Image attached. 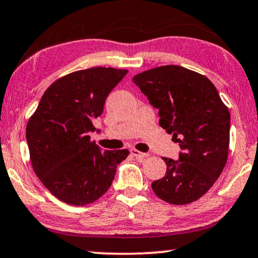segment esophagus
I'll use <instances>...</instances> for the list:
<instances>
[{
    "label": "esophagus",
    "instance_id": "obj_1",
    "mask_svg": "<svg viewBox=\"0 0 258 258\" xmlns=\"http://www.w3.org/2000/svg\"><path fill=\"white\" fill-rule=\"evenodd\" d=\"M131 154H132L133 156H136L137 159H139V160H142V159H145V157H147L148 156V154H146V153H141V152H139V151H137V149H131Z\"/></svg>",
    "mask_w": 258,
    "mask_h": 258
}]
</instances>
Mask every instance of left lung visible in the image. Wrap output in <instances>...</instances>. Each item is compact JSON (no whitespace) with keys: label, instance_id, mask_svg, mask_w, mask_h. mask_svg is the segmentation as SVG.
<instances>
[{"label":"left lung","instance_id":"obj_1","mask_svg":"<svg viewBox=\"0 0 258 258\" xmlns=\"http://www.w3.org/2000/svg\"><path fill=\"white\" fill-rule=\"evenodd\" d=\"M133 82L159 110L161 127L178 142V160L163 157L164 177L154 180L157 197L172 205L197 201L227 162L230 114L206 76L169 64L136 75Z\"/></svg>","mask_w":258,"mask_h":258}]
</instances>
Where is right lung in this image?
Segmentation results:
<instances>
[{"label": "right lung", "instance_id": "add662e5", "mask_svg": "<svg viewBox=\"0 0 258 258\" xmlns=\"http://www.w3.org/2000/svg\"><path fill=\"white\" fill-rule=\"evenodd\" d=\"M126 69L94 67L56 80L44 92L26 126L33 170L57 199L75 206L97 201L130 152H106L90 141L94 120Z\"/></svg>", "mask_w": 258, "mask_h": 258}]
</instances>
